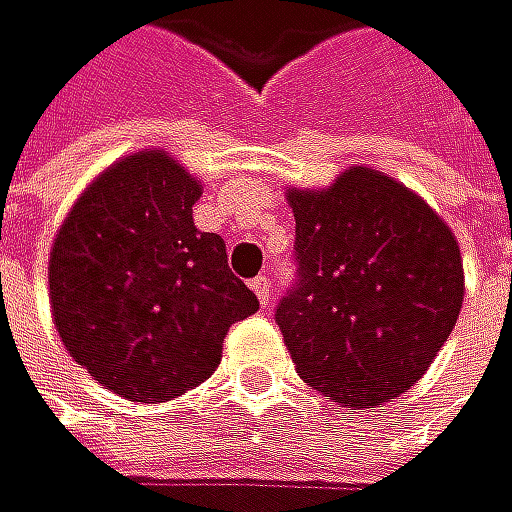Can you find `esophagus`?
I'll return each instance as SVG.
<instances>
[{
	"mask_svg": "<svg viewBox=\"0 0 512 512\" xmlns=\"http://www.w3.org/2000/svg\"><path fill=\"white\" fill-rule=\"evenodd\" d=\"M251 291H254V297H258V303L267 309L270 306V300H273V291H270V279L267 276H258L251 282Z\"/></svg>",
	"mask_w": 512,
	"mask_h": 512,
	"instance_id": "34e87169",
	"label": "esophagus"
}]
</instances>
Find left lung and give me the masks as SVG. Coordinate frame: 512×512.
Instances as JSON below:
<instances>
[{
    "label": "left lung",
    "mask_w": 512,
    "mask_h": 512,
    "mask_svg": "<svg viewBox=\"0 0 512 512\" xmlns=\"http://www.w3.org/2000/svg\"><path fill=\"white\" fill-rule=\"evenodd\" d=\"M285 197L300 279L276 321L300 378L351 411L408 393L462 312L456 233L417 191L363 164Z\"/></svg>",
    "instance_id": "left-lung-1"
}]
</instances>
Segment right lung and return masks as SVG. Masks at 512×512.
<instances>
[{"instance_id": "1", "label": "right lung", "mask_w": 512, "mask_h": 512, "mask_svg": "<svg viewBox=\"0 0 512 512\" xmlns=\"http://www.w3.org/2000/svg\"><path fill=\"white\" fill-rule=\"evenodd\" d=\"M203 185L170 152L101 170L68 209L47 264L53 324L95 384L128 402H170L221 363L230 324L258 312L218 233L197 230Z\"/></svg>"}]
</instances>
